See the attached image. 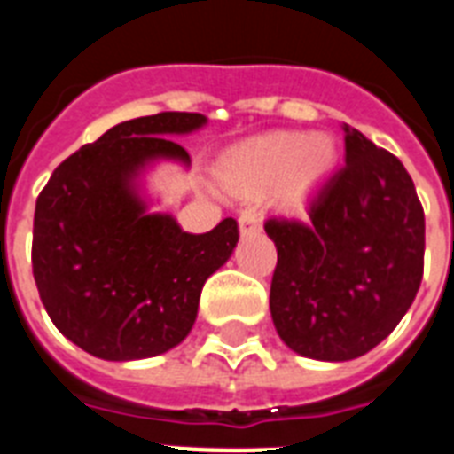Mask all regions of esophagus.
<instances>
[{
	"label": "esophagus",
	"mask_w": 454,
	"mask_h": 454,
	"mask_svg": "<svg viewBox=\"0 0 454 454\" xmlns=\"http://www.w3.org/2000/svg\"><path fill=\"white\" fill-rule=\"evenodd\" d=\"M240 235L245 238V235H254L259 233V228H262V221H259V216H256L252 209H247V212L240 214Z\"/></svg>",
	"instance_id": "obj_1"
}]
</instances>
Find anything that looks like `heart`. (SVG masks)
Listing matches in <instances>:
<instances>
[{
	"instance_id": "obj_1",
	"label": "heart",
	"mask_w": 454,
	"mask_h": 454,
	"mask_svg": "<svg viewBox=\"0 0 454 454\" xmlns=\"http://www.w3.org/2000/svg\"><path fill=\"white\" fill-rule=\"evenodd\" d=\"M337 164V144L330 134L276 131L240 145L226 167L233 185L263 188L278 181V200L299 205Z\"/></svg>"
}]
</instances>
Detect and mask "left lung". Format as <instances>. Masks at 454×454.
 <instances>
[{
    "label": "left lung",
    "mask_w": 454,
    "mask_h": 454,
    "mask_svg": "<svg viewBox=\"0 0 454 454\" xmlns=\"http://www.w3.org/2000/svg\"><path fill=\"white\" fill-rule=\"evenodd\" d=\"M344 129V167L310 200L306 219H269L278 249L270 317L303 358L365 356L412 306L424 270V212L403 162Z\"/></svg>",
    "instance_id": "1"
}]
</instances>
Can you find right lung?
Segmentation results:
<instances>
[{
  "label": "right lung",
  "mask_w": 454,
  "mask_h": 454,
  "mask_svg": "<svg viewBox=\"0 0 454 454\" xmlns=\"http://www.w3.org/2000/svg\"><path fill=\"white\" fill-rule=\"evenodd\" d=\"M207 127L200 113L115 124L53 171L35 207L32 273L60 334L101 360L171 351L191 334L207 278L231 259L238 223L185 233L148 191L162 162L191 167L171 137Z\"/></svg>",
  "instance_id": "right-lung-1"
}]
</instances>
